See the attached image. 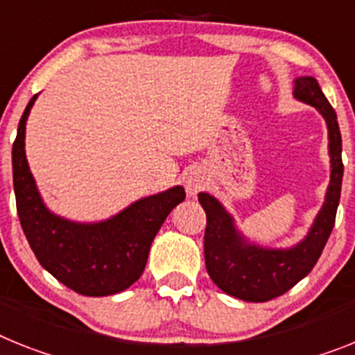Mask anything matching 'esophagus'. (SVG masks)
I'll list each match as a JSON object with an SVG mask.
<instances>
[{
	"instance_id": "1",
	"label": "esophagus",
	"mask_w": 355,
	"mask_h": 355,
	"mask_svg": "<svg viewBox=\"0 0 355 355\" xmlns=\"http://www.w3.org/2000/svg\"><path fill=\"white\" fill-rule=\"evenodd\" d=\"M204 187V177H200V173L189 171L186 175V191L189 196H195Z\"/></svg>"
}]
</instances>
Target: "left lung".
Returning <instances> with one entry per match:
<instances>
[{
  "mask_svg": "<svg viewBox=\"0 0 355 355\" xmlns=\"http://www.w3.org/2000/svg\"><path fill=\"white\" fill-rule=\"evenodd\" d=\"M294 97L314 106L327 121L332 168L323 207L302 242L291 249L254 245L238 233L233 216L223 209V205L214 196L198 193V202L207 216L204 234L205 269L216 287L243 302H269L291 291L300 279L305 278L315 261L320 260L336 222L343 182L338 115L314 77H297L294 81Z\"/></svg>",
  "mask_w": 355,
  "mask_h": 355,
  "instance_id": "left-lung-1",
  "label": "left lung"
}]
</instances>
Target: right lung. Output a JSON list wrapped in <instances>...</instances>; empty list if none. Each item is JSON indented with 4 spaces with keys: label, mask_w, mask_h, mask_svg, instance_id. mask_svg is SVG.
<instances>
[{
    "label": "right lung",
    "mask_w": 355,
    "mask_h": 355,
    "mask_svg": "<svg viewBox=\"0 0 355 355\" xmlns=\"http://www.w3.org/2000/svg\"><path fill=\"white\" fill-rule=\"evenodd\" d=\"M34 95L21 115L12 175L21 227L35 258L62 285L83 296H110L144 272L153 238L175 205L186 198L182 186L141 198L113 218L77 223L50 213L41 200L25 155V124Z\"/></svg>",
    "instance_id": "obj_1"
}]
</instances>
